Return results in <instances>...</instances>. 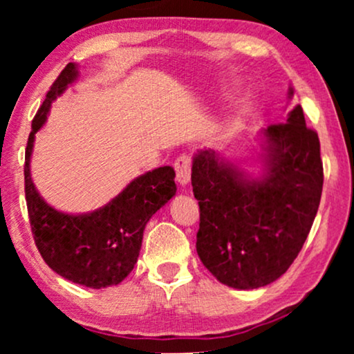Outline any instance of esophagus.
I'll use <instances>...</instances> for the list:
<instances>
[{
  "label": "esophagus",
  "instance_id": "obj_1",
  "mask_svg": "<svg viewBox=\"0 0 354 354\" xmlns=\"http://www.w3.org/2000/svg\"><path fill=\"white\" fill-rule=\"evenodd\" d=\"M176 174H177V182L180 183L182 187H185L188 182H190V174H192V159L187 154H180L176 159Z\"/></svg>",
  "mask_w": 354,
  "mask_h": 354
}]
</instances>
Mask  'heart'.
I'll use <instances>...</instances> for the list:
<instances>
[{"instance_id": "1", "label": "heart", "mask_w": 354, "mask_h": 354, "mask_svg": "<svg viewBox=\"0 0 354 354\" xmlns=\"http://www.w3.org/2000/svg\"><path fill=\"white\" fill-rule=\"evenodd\" d=\"M225 132H227V133H232V132H234V124L229 125V127L225 129Z\"/></svg>"}]
</instances>
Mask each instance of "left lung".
I'll use <instances>...</instances> for the list:
<instances>
[{
    "mask_svg": "<svg viewBox=\"0 0 354 354\" xmlns=\"http://www.w3.org/2000/svg\"><path fill=\"white\" fill-rule=\"evenodd\" d=\"M261 140L259 176L214 149L193 156L198 256L221 283L239 290L266 287L287 272L322 195L321 143L306 127L301 106L290 111L285 124L264 129Z\"/></svg>",
    "mask_w": 354,
    "mask_h": 354,
    "instance_id": "left-lung-1",
    "label": "left lung"
}]
</instances>
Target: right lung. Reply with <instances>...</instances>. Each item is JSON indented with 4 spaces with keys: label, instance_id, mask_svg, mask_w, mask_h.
Here are the masks:
<instances>
[{
    "label": "right lung",
    "instance_id": "obj_1",
    "mask_svg": "<svg viewBox=\"0 0 354 354\" xmlns=\"http://www.w3.org/2000/svg\"><path fill=\"white\" fill-rule=\"evenodd\" d=\"M77 77L79 66L69 62L33 118L24 166L26 200L33 239L45 263L71 282L104 288L120 283L132 272L148 221L176 195V172L171 166H162L143 174L108 205L85 214H67L48 205L32 180L33 142L35 133L46 122L53 101Z\"/></svg>",
    "mask_w": 354,
    "mask_h": 354
}]
</instances>
